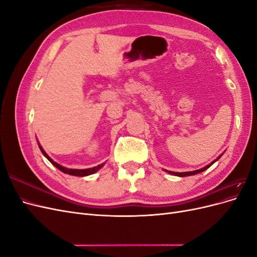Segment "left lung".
I'll return each instance as SVG.
<instances>
[{
  "label": "left lung",
  "instance_id": "1",
  "mask_svg": "<svg viewBox=\"0 0 257 257\" xmlns=\"http://www.w3.org/2000/svg\"><path fill=\"white\" fill-rule=\"evenodd\" d=\"M222 157V154L220 155L219 158H217L216 160H214V162L215 161H217L219 160L220 158ZM214 162H212L211 164H209V165H207L206 167H204V168H201V169H198V170H194V172H186V173H174V172H169V170H166V172L168 173V174H172V175H175V176H179V177H186V176H193V175H196V174H199V173H203L204 170H206L207 168H209L210 166H211Z\"/></svg>",
  "mask_w": 257,
  "mask_h": 257
}]
</instances>
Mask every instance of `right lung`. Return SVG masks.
I'll return each instance as SVG.
<instances>
[{"mask_svg":"<svg viewBox=\"0 0 257 257\" xmlns=\"http://www.w3.org/2000/svg\"><path fill=\"white\" fill-rule=\"evenodd\" d=\"M38 146H40V145H38ZM40 149H41V151L43 152V154L45 155V157L49 160V162L51 163V164H52L53 166H56L58 169H60V170H61V172H63L64 174H67V175H72V176H78V177H84V176H89V175H92V174L96 173L99 168H102V167L104 166V163H103V164H99V165H97V166H95V167H92V168H87V169H69V168H65V167H63V166L59 165L58 163H56V162H54V161H52V160H51V159L48 157V154L46 153V152L43 150V148H42L41 146H40Z\"/></svg>","mask_w":257,"mask_h":257,"instance_id":"right-lung-1","label":"right lung"}]
</instances>
